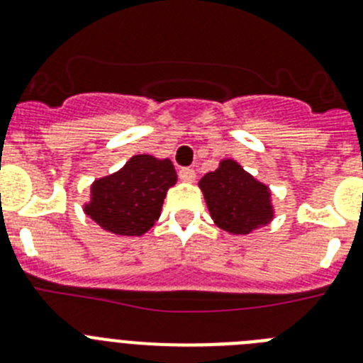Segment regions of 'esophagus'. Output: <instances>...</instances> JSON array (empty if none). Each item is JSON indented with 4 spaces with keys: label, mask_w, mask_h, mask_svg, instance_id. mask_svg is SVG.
Masks as SVG:
<instances>
[{
    "label": "esophagus",
    "mask_w": 363,
    "mask_h": 363,
    "mask_svg": "<svg viewBox=\"0 0 363 363\" xmlns=\"http://www.w3.org/2000/svg\"><path fill=\"white\" fill-rule=\"evenodd\" d=\"M178 176H179V179H182V182H194L196 171H194V169H191V167H182V169H179Z\"/></svg>",
    "instance_id": "obj_1"
}]
</instances>
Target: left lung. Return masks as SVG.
<instances>
[{"label": "left lung", "instance_id": "1", "mask_svg": "<svg viewBox=\"0 0 363 363\" xmlns=\"http://www.w3.org/2000/svg\"><path fill=\"white\" fill-rule=\"evenodd\" d=\"M199 187L216 225L232 234H250L274 216L268 187L234 160H223L214 172L201 178Z\"/></svg>", "mask_w": 363, "mask_h": 363}]
</instances>
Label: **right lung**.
<instances>
[{
	"instance_id": "obj_1",
	"label": "right lung",
	"mask_w": 363,
	"mask_h": 363,
	"mask_svg": "<svg viewBox=\"0 0 363 363\" xmlns=\"http://www.w3.org/2000/svg\"><path fill=\"white\" fill-rule=\"evenodd\" d=\"M171 160L136 155L118 172L97 179L86 214L104 230L118 235H142L160 218L167 189L176 184Z\"/></svg>"
}]
</instances>
